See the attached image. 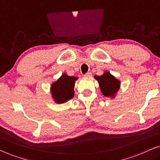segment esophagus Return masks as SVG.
<instances>
[{"instance_id": "obj_1", "label": "esophagus", "mask_w": 160, "mask_h": 160, "mask_svg": "<svg viewBox=\"0 0 160 160\" xmlns=\"http://www.w3.org/2000/svg\"><path fill=\"white\" fill-rule=\"evenodd\" d=\"M91 76H92V73H90V72H89V73H87L84 75L85 78H89V77H91Z\"/></svg>"}]
</instances>
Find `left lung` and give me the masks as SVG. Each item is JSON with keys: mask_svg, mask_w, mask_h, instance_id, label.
<instances>
[{"mask_svg": "<svg viewBox=\"0 0 160 160\" xmlns=\"http://www.w3.org/2000/svg\"><path fill=\"white\" fill-rule=\"evenodd\" d=\"M94 78L98 81L100 92L105 97L110 98L111 99L116 98L121 86V82L119 79L108 71H104L102 75L95 76Z\"/></svg>", "mask_w": 160, "mask_h": 160, "instance_id": "left-lung-1", "label": "left lung"}]
</instances>
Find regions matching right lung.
<instances>
[{"label":"right lung","instance_id":"add662e5","mask_svg":"<svg viewBox=\"0 0 160 160\" xmlns=\"http://www.w3.org/2000/svg\"><path fill=\"white\" fill-rule=\"evenodd\" d=\"M77 79L78 77L76 76H69L63 73L56 82L52 83L50 92L54 102L62 104L72 99L74 95L75 82Z\"/></svg>","mask_w":160,"mask_h":160}]
</instances>
